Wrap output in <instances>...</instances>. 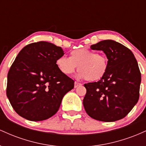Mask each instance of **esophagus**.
Here are the masks:
<instances>
[{"mask_svg":"<svg viewBox=\"0 0 146 146\" xmlns=\"http://www.w3.org/2000/svg\"><path fill=\"white\" fill-rule=\"evenodd\" d=\"M81 85L82 84L80 83H78V82H75V84H74V87H75V88H77V87L81 86Z\"/></svg>","mask_w":146,"mask_h":146,"instance_id":"1","label":"esophagus"}]
</instances>
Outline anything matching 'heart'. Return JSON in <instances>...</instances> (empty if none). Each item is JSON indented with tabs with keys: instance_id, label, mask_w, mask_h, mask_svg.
<instances>
[{
	"instance_id": "1",
	"label": "heart",
	"mask_w": 146,
	"mask_h": 146,
	"mask_svg": "<svg viewBox=\"0 0 146 146\" xmlns=\"http://www.w3.org/2000/svg\"><path fill=\"white\" fill-rule=\"evenodd\" d=\"M56 66L64 75H69L76 69L78 77L90 82L101 80L108 68V59L105 56L88 48H78L70 53V58L59 57L56 61Z\"/></svg>"
}]
</instances>
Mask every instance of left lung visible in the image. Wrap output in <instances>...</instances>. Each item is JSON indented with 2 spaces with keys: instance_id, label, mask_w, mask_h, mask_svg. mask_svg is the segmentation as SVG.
Here are the masks:
<instances>
[{
  "instance_id": "left-lung-1",
  "label": "left lung",
  "mask_w": 146,
  "mask_h": 146,
  "mask_svg": "<svg viewBox=\"0 0 146 146\" xmlns=\"http://www.w3.org/2000/svg\"><path fill=\"white\" fill-rule=\"evenodd\" d=\"M90 48L104 51L108 60V68L98 82L84 84V109L98 121L111 122L123 119L139 98L141 77L136 58L129 48L112 40L100 41Z\"/></svg>"
}]
</instances>
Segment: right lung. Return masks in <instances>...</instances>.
<instances>
[{
  "instance_id": "obj_1",
  "label": "right lung",
  "mask_w": 146,
  "mask_h": 146,
  "mask_svg": "<svg viewBox=\"0 0 146 146\" xmlns=\"http://www.w3.org/2000/svg\"><path fill=\"white\" fill-rule=\"evenodd\" d=\"M64 54L61 47L44 41L19 52L8 72L7 96L20 116L38 121L58 112L63 97L74 88V81L56 66Z\"/></svg>"
}]
</instances>
